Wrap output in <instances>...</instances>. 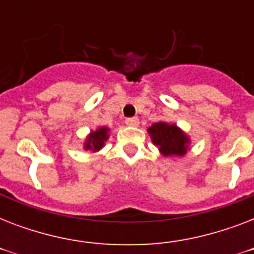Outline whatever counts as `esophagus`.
I'll return each mask as SVG.
<instances>
[{
  "label": "esophagus",
  "instance_id": "esophagus-1",
  "mask_svg": "<svg viewBox=\"0 0 254 254\" xmlns=\"http://www.w3.org/2000/svg\"><path fill=\"white\" fill-rule=\"evenodd\" d=\"M127 125H129V127H138L139 125V120L137 119V117H129V119H127Z\"/></svg>",
  "mask_w": 254,
  "mask_h": 254
}]
</instances>
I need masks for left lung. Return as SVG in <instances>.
I'll return each instance as SVG.
<instances>
[{
    "mask_svg": "<svg viewBox=\"0 0 254 254\" xmlns=\"http://www.w3.org/2000/svg\"><path fill=\"white\" fill-rule=\"evenodd\" d=\"M147 131L150 134L153 143L158 146L159 151L165 157H171V155L183 157L189 150V135L175 124L170 125L162 121L155 123L147 129Z\"/></svg>",
    "mask_w": 254,
    "mask_h": 254,
    "instance_id": "1",
    "label": "left lung"
}]
</instances>
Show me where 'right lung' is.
Instances as JSON below:
<instances>
[{
	"instance_id": "add662e5",
	"label": "right lung",
	"mask_w": 254,
	"mask_h": 254,
	"mask_svg": "<svg viewBox=\"0 0 254 254\" xmlns=\"http://www.w3.org/2000/svg\"><path fill=\"white\" fill-rule=\"evenodd\" d=\"M109 138V127H101L96 129L95 131H91L84 142V149L92 153H96L103 149L105 141Z\"/></svg>"
}]
</instances>
